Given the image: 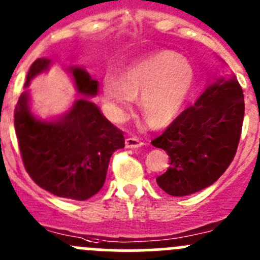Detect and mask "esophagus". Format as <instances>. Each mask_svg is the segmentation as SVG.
<instances>
[{
	"label": "esophagus",
	"mask_w": 260,
	"mask_h": 260,
	"mask_svg": "<svg viewBox=\"0 0 260 260\" xmlns=\"http://www.w3.org/2000/svg\"><path fill=\"white\" fill-rule=\"evenodd\" d=\"M125 146H126V148L134 149V148H138V147H142L143 142L137 137H128V138H126V140H125Z\"/></svg>",
	"instance_id": "34e87169"
}]
</instances>
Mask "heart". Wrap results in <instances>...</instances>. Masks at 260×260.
<instances>
[{
  "instance_id": "heart-1",
  "label": "heart",
  "mask_w": 260,
  "mask_h": 260,
  "mask_svg": "<svg viewBox=\"0 0 260 260\" xmlns=\"http://www.w3.org/2000/svg\"><path fill=\"white\" fill-rule=\"evenodd\" d=\"M194 68L185 56L162 50L134 61L121 78L107 75L102 90L112 114L121 117L139 96V108L154 127L177 117L194 85Z\"/></svg>"
}]
</instances>
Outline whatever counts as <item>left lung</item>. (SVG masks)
<instances>
[{
  "label": "left lung",
  "mask_w": 260,
  "mask_h": 260,
  "mask_svg": "<svg viewBox=\"0 0 260 260\" xmlns=\"http://www.w3.org/2000/svg\"><path fill=\"white\" fill-rule=\"evenodd\" d=\"M244 113V94L235 75L209 83L193 106L152 140L170 157L168 170L156 178L158 187L182 197L215 183L237 151Z\"/></svg>",
  "instance_id": "left-lung-1"
}]
</instances>
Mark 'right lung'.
Segmentation results:
<instances>
[{
	"label": "right lung",
	"instance_id": "add662e5",
	"mask_svg": "<svg viewBox=\"0 0 260 260\" xmlns=\"http://www.w3.org/2000/svg\"><path fill=\"white\" fill-rule=\"evenodd\" d=\"M50 66L47 58L35 60L16 103L14 126L21 158L36 184L58 197L85 201L103 187L112 153L125 147V138L89 101L98 95L99 82L82 67L66 68L82 98L58 117L44 120L33 113L27 87Z\"/></svg>",
	"mask_w": 260,
	"mask_h": 260
}]
</instances>
